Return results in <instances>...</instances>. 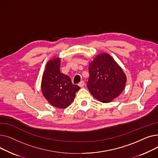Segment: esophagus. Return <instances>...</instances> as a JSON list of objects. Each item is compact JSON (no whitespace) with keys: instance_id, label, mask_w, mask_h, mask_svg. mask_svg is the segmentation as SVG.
Here are the masks:
<instances>
[{"instance_id":"esophagus-1","label":"esophagus","mask_w":158,"mask_h":158,"mask_svg":"<svg viewBox=\"0 0 158 158\" xmlns=\"http://www.w3.org/2000/svg\"><path fill=\"white\" fill-rule=\"evenodd\" d=\"M78 85L81 87V88H82V87H83L84 86H85V82L83 81H81L78 84Z\"/></svg>"}]
</instances>
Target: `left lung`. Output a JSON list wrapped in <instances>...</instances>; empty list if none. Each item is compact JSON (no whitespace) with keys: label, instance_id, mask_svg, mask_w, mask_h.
Returning a JSON list of instances; mask_svg holds the SVG:
<instances>
[{"label":"left lung","instance_id":"1","mask_svg":"<svg viewBox=\"0 0 158 158\" xmlns=\"http://www.w3.org/2000/svg\"><path fill=\"white\" fill-rule=\"evenodd\" d=\"M87 86L94 98L108 103L121 94L127 77L118 64L107 53L98 54L89 64Z\"/></svg>","mask_w":158,"mask_h":158}]
</instances>
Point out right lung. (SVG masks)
<instances>
[{"instance_id": "right-lung-1", "label": "right lung", "mask_w": 158, "mask_h": 158, "mask_svg": "<svg viewBox=\"0 0 158 158\" xmlns=\"http://www.w3.org/2000/svg\"><path fill=\"white\" fill-rule=\"evenodd\" d=\"M60 58L50 60L41 79V88L43 95L52 106L65 108L73 102L76 94L81 88L73 85L70 77L60 72Z\"/></svg>"}]
</instances>
